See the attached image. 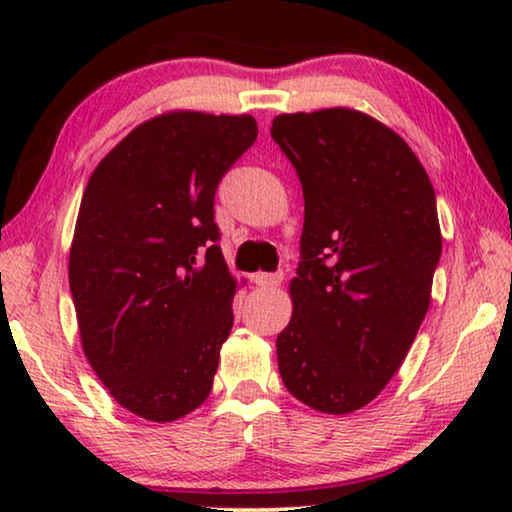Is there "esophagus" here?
Instances as JSON below:
<instances>
[{
	"instance_id": "34e87169",
	"label": "esophagus",
	"mask_w": 512,
	"mask_h": 512,
	"mask_svg": "<svg viewBox=\"0 0 512 512\" xmlns=\"http://www.w3.org/2000/svg\"><path fill=\"white\" fill-rule=\"evenodd\" d=\"M282 279H284L282 272H256V275L251 277V282L256 286H263V289H272V286L282 284Z\"/></svg>"
}]
</instances>
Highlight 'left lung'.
<instances>
[{
  "label": "left lung",
  "mask_w": 512,
  "mask_h": 512,
  "mask_svg": "<svg viewBox=\"0 0 512 512\" xmlns=\"http://www.w3.org/2000/svg\"><path fill=\"white\" fill-rule=\"evenodd\" d=\"M270 135L305 198L279 375L298 401L347 415L387 387L429 310L436 193L410 146L361 111L282 114Z\"/></svg>",
  "instance_id": "obj_1"
}]
</instances>
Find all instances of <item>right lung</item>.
I'll list each match as a JSON object with an SVG mask.
<instances>
[{
    "label": "right lung",
    "mask_w": 512,
    "mask_h": 512,
    "mask_svg": "<svg viewBox=\"0 0 512 512\" xmlns=\"http://www.w3.org/2000/svg\"><path fill=\"white\" fill-rule=\"evenodd\" d=\"M251 116L174 111L111 149L83 193L69 289L83 352L118 405L174 422L205 403L233 328L214 195Z\"/></svg>",
    "instance_id": "add662e5"
}]
</instances>
